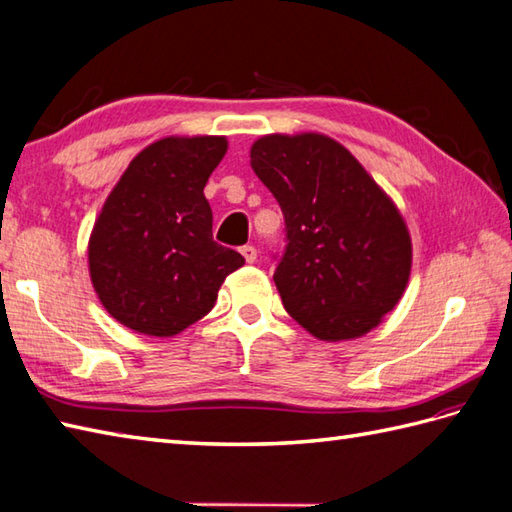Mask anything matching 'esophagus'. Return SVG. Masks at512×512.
<instances>
[{
    "label": "esophagus",
    "instance_id": "obj_1",
    "mask_svg": "<svg viewBox=\"0 0 512 512\" xmlns=\"http://www.w3.org/2000/svg\"><path fill=\"white\" fill-rule=\"evenodd\" d=\"M239 253L244 255V259H246L248 264H253L255 259H257V248H255V246H250V244H246V246L239 248Z\"/></svg>",
    "mask_w": 512,
    "mask_h": 512
}]
</instances>
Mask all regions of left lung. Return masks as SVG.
I'll return each instance as SVG.
<instances>
[{"mask_svg": "<svg viewBox=\"0 0 512 512\" xmlns=\"http://www.w3.org/2000/svg\"><path fill=\"white\" fill-rule=\"evenodd\" d=\"M250 167L284 213L286 248L273 279L286 312L323 341L376 328L411 270V239L394 202L321 134L259 138Z\"/></svg>", "mask_w": 512, "mask_h": 512, "instance_id": "1", "label": "left lung"}]
</instances>
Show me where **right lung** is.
<instances>
[{
	"label": "right lung",
	"instance_id": "obj_1",
	"mask_svg": "<svg viewBox=\"0 0 512 512\" xmlns=\"http://www.w3.org/2000/svg\"><path fill=\"white\" fill-rule=\"evenodd\" d=\"M226 138H162L129 162L90 237V275L129 330L173 336L211 312L244 257L213 239L206 180Z\"/></svg>",
	"mask_w": 512,
	"mask_h": 512
}]
</instances>
